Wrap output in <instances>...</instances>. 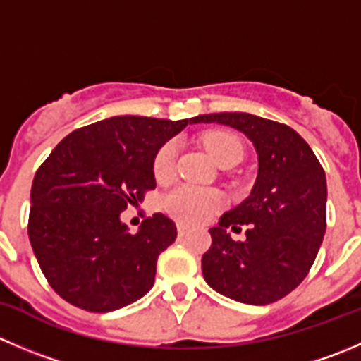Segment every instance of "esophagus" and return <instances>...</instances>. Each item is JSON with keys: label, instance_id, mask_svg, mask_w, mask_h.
Returning a JSON list of instances; mask_svg holds the SVG:
<instances>
[{"label": "esophagus", "instance_id": "esophagus-1", "mask_svg": "<svg viewBox=\"0 0 361 361\" xmlns=\"http://www.w3.org/2000/svg\"><path fill=\"white\" fill-rule=\"evenodd\" d=\"M185 234H187V227H185L183 224H178V236L183 238Z\"/></svg>", "mask_w": 361, "mask_h": 361}]
</instances>
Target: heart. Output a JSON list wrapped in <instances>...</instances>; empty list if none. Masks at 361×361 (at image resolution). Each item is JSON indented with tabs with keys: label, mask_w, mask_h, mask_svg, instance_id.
<instances>
[{
	"label": "heart",
	"mask_w": 361,
	"mask_h": 361,
	"mask_svg": "<svg viewBox=\"0 0 361 361\" xmlns=\"http://www.w3.org/2000/svg\"><path fill=\"white\" fill-rule=\"evenodd\" d=\"M202 146L213 164L219 167L234 166L243 155V148L236 135L229 132H208L202 137ZM178 146L174 141L166 142L159 149L153 162V174L159 181H167L173 178L176 167ZM220 206V197L212 190L190 187V185H178L164 195V208L173 219L185 224H195L216 212Z\"/></svg>",
	"instance_id": "heart-1"
}]
</instances>
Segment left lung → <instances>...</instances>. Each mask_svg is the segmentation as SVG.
I'll use <instances>...</instances> for the list:
<instances>
[{"mask_svg":"<svg viewBox=\"0 0 361 361\" xmlns=\"http://www.w3.org/2000/svg\"><path fill=\"white\" fill-rule=\"evenodd\" d=\"M190 123L227 125L257 153L250 195L209 229L202 275L220 295L248 305H268L298 288L314 264L326 231V176L310 146L291 127L248 113L202 114ZM247 223V240L227 228Z\"/></svg>","mask_w":361,"mask_h":361,"instance_id":"1","label":"left lung"}]
</instances>
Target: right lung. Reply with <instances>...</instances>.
I'll return each instance as SVG.
<instances>
[{
  "label": "right lung",
  "instance_id": "1",
  "mask_svg": "<svg viewBox=\"0 0 361 361\" xmlns=\"http://www.w3.org/2000/svg\"><path fill=\"white\" fill-rule=\"evenodd\" d=\"M188 123L107 118L73 130L42 164L27 234L42 274L63 300L111 312L153 288L157 259L176 240V226L155 213L132 234L120 215L157 187V153Z\"/></svg>",
  "mask_w": 361,
  "mask_h": 361
}]
</instances>
